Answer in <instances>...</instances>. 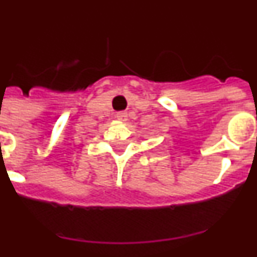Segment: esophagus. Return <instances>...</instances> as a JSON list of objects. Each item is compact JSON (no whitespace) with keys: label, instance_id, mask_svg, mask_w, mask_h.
I'll return each mask as SVG.
<instances>
[{"label":"esophagus","instance_id":"obj_1","mask_svg":"<svg viewBox=\"0 0 257 257\" xmlns=\"http://www.w3.org/2000/svg\"><path fill=\"white\" fill-rule=\"evenodd\" d=\"M115 117H117L118 121H121V122H126L127 119H128V114H127V112H118L117 114H115Z\"/></svg>","mask_w":257,"mask_h":257}]
</instances>
